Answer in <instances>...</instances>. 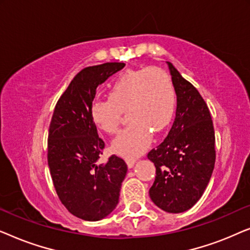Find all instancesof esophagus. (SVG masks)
<instances>
[{"label": "esophagus", "instance_id": "1", "mask_svg": "<svg viewBox=\"0 0 250 250\" xmlns=\"http://www.w3.org/2000/svg\"><path fill=\"white\" fill-rule=\"evenodd\" d=\"M135 162H136V160H135V159H127V160H126V164H127L128 168H132V167H133V166H134V164H135Z\"/></svg>", "mask_w": 250, "mask_h": 250}]
</instances>
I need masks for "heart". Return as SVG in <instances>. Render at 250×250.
<instances>
[{
  "instance_id": "1",
  "label": "heart",
  "mask_w": 250,
  "mask_h": 250,
  "mask_svg": "<svg viewBox=\"0 0 250 250\" xmlns=\"http://www.w3.org/2000/svg\"><path fill=\"white\" fill-rule=\"evenodd\" d=\"M175 91L165 70L146 67L126 70L110 85L108 99L91 104V119L107 134L118 131L123 112L132 122L112 142V150L126 158L141 155L151 142L152 131L162 132L172 122Z\"/></svg>"
}]
</instances>
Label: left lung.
Segmentation results:
<instances>
[{
    "label": "left lung",
    "instance_id": "8db88e82",
    "mask_svg": "<svg viewBox=\"0 0 250 250\" xmlns=\"http://www.w3.org/2000/svg\"><path fill=\"white\" fill-rule=\"evenodd\" d=\"M176 93V116L164 142L148 153L156 179L149 194L167 213H183L203 196L215 165V133L206 102L167 62Z\"/></svg>",
    "mask_w": 250,
    "mask_h": 250
}]
</instances>
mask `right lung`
<instances>
[{"label":"right lung","mask_w":250,"mask_h":250,"mask_svg":"<svg viewBox=\"0 0 250 250\" xmlns=\"http://www.w3.org/2000/svg\"><path fill=\"white\" fill-rule=\"evenodd\" d=\"M124 67L107 62L84 68L58 100L51 119L47 164L53 186L63 206L84 221H100L115 209L127 172L115 155L97 163L104 142L90 114L97 87Z\"/></svg>","instance_id":"add662e5"}]
</instances>
